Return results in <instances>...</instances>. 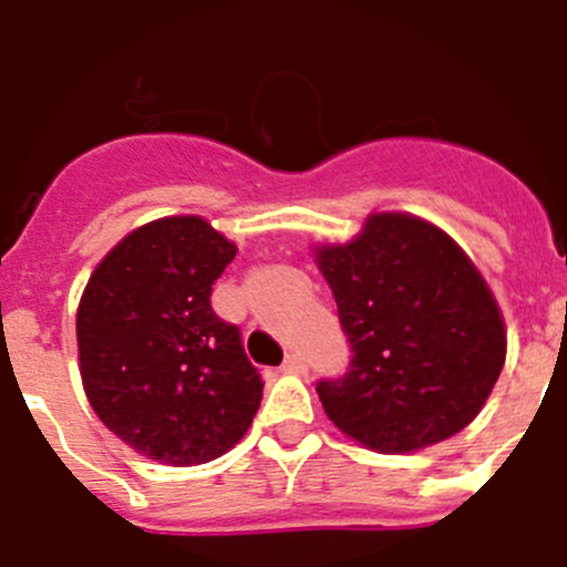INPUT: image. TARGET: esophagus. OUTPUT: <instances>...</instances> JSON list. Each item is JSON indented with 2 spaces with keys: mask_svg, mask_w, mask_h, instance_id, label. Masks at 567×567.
<instances>
[{
  "mask_svg": "<svg viewBox=\"0 0 567 567\" xmlns=\"http://www.w3.org/2000/svg\"><path fill=\"white\" fill-rule=\"evenodd\" d=\"M285 373H305L307 371V360L305 354H288L282 362Z\"/></svg>",
  "mask_w": 567,
  "mask_h": 567,
  "instance_id": "34e87169",
  "label": "esophagus"
}]
</instances>
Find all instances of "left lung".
Listing matches in <instances>:
<instances>
[{"label":"left lung","mask_w":567,"mask_h":567,"mask_svg":"<svg viewBox=\"0 0 567 567\" xmlns=\"http://www.w3.org/2000/svg\"><path fill=\"white\" fill-rule=\"evenodd\" d=\"M316 262L351 346L343 377L316 384L329 421L382 454L465 430L507 357L502 310L468 255L435 224L377 213Z\"/></svg>","instance_id":"8db88e82"}]
</instances>
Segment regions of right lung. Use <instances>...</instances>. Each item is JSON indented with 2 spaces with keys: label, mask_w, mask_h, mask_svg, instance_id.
<instances>
[{
  "label": "right lung",
  "mask_w": 567,
  "mask_h": 567,
  "mask_svg": "<svg viewBox=\"0 0 567 567\" xmlns=\"http://www.w3.org/2000/svg\"><path fill=\"white\" fill-rule=\"evenodd\" d=\"M235 244L199 216L144 224L107 251L76 310L85 395L126 446L163 465L221 457L251 426L262 377L210 307Z\"/></svg>",
  "instance_id": "obj_1"
}]
</instances>
